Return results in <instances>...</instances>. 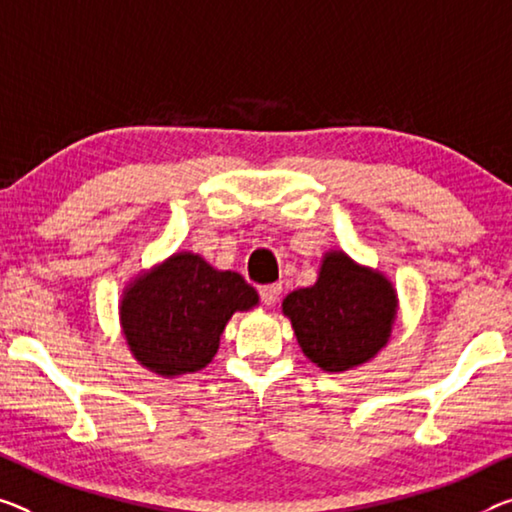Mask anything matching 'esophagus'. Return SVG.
Returning <instances> with one entry per match:
<instances>
[{"instance_id":"esophagus-1","label":"esophagus","mask_w":512,"mask_h":512,"mask_svg":"<svg viewBox=\"0 0 512 512\" xmlns=\"http://www.w3.org/2000/svg\"><path fill=\"white\" fill-rule=\"evenodd\" d=\"M281 283H267V286H261V290H258V293H261V300H263V304H267V306H274L279 302V297H281Z\"/></svg>"}]
</instances>
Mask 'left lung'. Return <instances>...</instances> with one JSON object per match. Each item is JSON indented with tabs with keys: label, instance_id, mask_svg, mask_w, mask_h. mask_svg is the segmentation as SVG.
<instances>
[{
	"label": "left lung",
	"instance_id": "left-lung-1",
	"mask_svg": "<svg viewBox=\"0 0 512 512\" xmlns=\"http://www.w3.org/2000/svg\"><path fill=\"white\" fill-rule=\"evenodd\" d=\"M297 343L327 373L352 371L387 348L398 316V295L380 270L345 251H327L318 281L281 302Z\"/></svg>",
	"mask_w": 512,
	"mask_h": 512
}]
</instances>
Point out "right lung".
<instances>
[{
  "label": "right lung",
  "mask_w": 512,
  "mask_h": 512,
  "mask_svg": "<svg viewBox=\"0 0 512 512\" xmlns=\"http://www.w3.org/2000/svg\"><path fill=\"white\" fill-rule=\"evenodd\" d=\"M256 304L242 274L178 251L125 286L119 320L132 357L155 375L176 377L206 368L233 313Z\"/></svg>",
  "instance_id": "right-lung-1"
}]
</instances>
